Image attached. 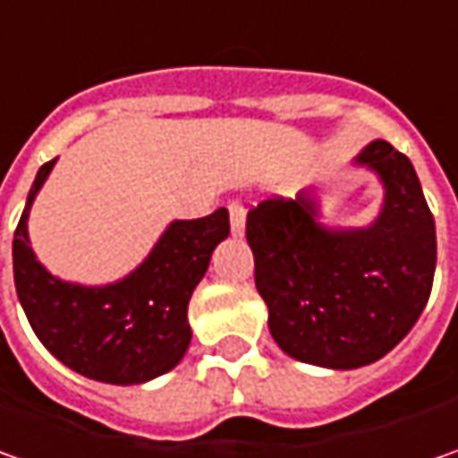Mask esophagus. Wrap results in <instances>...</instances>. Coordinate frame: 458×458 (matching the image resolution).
<instances>
[{"label":"esophagus","mask_w":458,"mask_h":458,"mask_svg":"<svg viewBox=\"0 0 458 458\" xmlns=\"http://www.w3.org/2000/svg\"><path fill=\"white\" fill-rule=\"evenodd\" d=\"M229 221H232V232L242 237L244 234V221H247V208L242 201H229Z\"/></svg>","instance_id":"obj_1"}]
</instances>
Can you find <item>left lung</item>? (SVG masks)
<instances>
[{
  "mask_svg": "<svg viewBox=\"0 0 458 458\" xmlns=\"http://www.w3.org/2000/svg\"><path fill=\"white\" fill-rule=\"evenodd\" d=\"M354 165L377 173L385 188L369 226H324L313 191L247 214L273 339L293 360L328 369H357L395 349L428 303L436 273V224L413 163L375 140Z\"/></svg>",
  "mask_w": 458,
  "mask_h": 458,
  "instance_id": "8db88e82",
  "label": "left lung"
}]
</instances>
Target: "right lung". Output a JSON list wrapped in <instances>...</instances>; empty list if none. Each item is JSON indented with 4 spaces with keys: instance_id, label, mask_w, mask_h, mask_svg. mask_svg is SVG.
I'll list each match as a JSON object with an SVG mask.
<instances>
[{
    "instance_id": "1",
    "label": "right lung",
    "mask_w": 458,
    "mask_h": 458,
    "mask_svg": "<svg viewBox=\"0 0 458 458\" xmlns=\"http://www.w3.org/2000/svg\"><path fill=\"white\" fill-rule=\"evenodd\" d=\"M55 160L27 193L14 242V288L45 349L83 377L142 385L170 372L191 344L188 301L208 270L211 252L229 237V211L170 221L140 267L109 285H79L50 275L30 247L27 216Z\"/></svg>"
}]
</instances>
